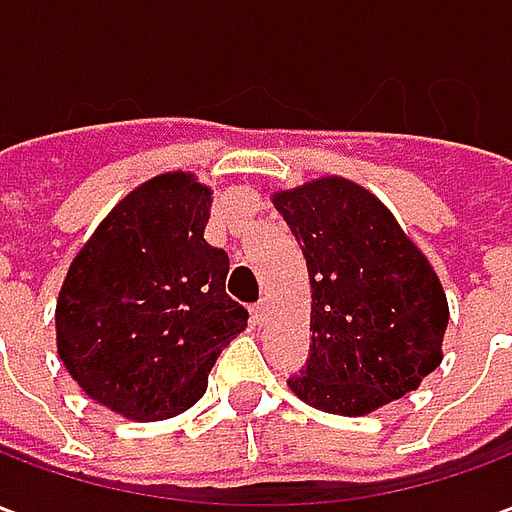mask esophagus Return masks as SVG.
<instances>
[{
    "label": "esophagus",
    "mask_w": 512,
    "mask_h": 512,
    "mask_svg": "<svg viewBox=\"0 0 512 512\" xmlns=\"http://www.w3.org/2000/svg\"><path fill=\"white\" fill-rule=\"evenodd\" d=\"M266 318H268V304L266 301H257L255 307H252V321H255L257 326H263Z\"/></svg>",
    "instance_id": "obj_1"
}]
</instances>
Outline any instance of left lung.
Masks as SVG:
<instances>
[{"label":"left lung","instance_id":"1","mask_svg":"<svg viewBox=\"0 0 512 512\" xmlns=\"http://www.w3.org/2000/svg\"><path fill=\"white\" fill-rule=\"evenodd\" d=\"M312 285L310 356L290 389L345 417L400 400L441 362L447 299L392 213L351 180L279 191Z\"/></svg>","mask_w":512,"mask_h":512}]
</instances>
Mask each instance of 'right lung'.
Listing matches in <instances>:
<instances>
[{
  "label": "right lung",
  "instance_id": "add662e5",
  "mask_svg": "<svg viewBox=\"0 0 512 512\" xmlns=\"http://www.w3.org/2000/svg\"><path fill=\"white\" fill-rule=\"evenodd\" d=\"M211 191L158 175L117 202L71 263L57 348L101 406L139 422L194 406L249 312L227 296L230 257L202 233Z\"/></svg>",
  "mask_w": 512,
  "mask_h": 512
}]
</instances>
